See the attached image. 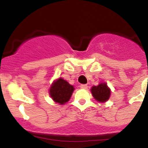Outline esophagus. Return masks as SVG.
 <instances>
[{
    "label": "esophagus",
    "instance_id": "obj_1",
    "mask_svg": "<svg viewBox=\"0 0 148 148\" xmlns=\"http://www.w3.org/2000/svg\"><path fill=\"white\" fill-rule=\"evenodd\" d=\"M80 88H81L86 89L88 88V85H86V84H82V85H80Z\"/></svg>",
    "mask_w": 148,
    "mask_h": 148
}]
</instances>
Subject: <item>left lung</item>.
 <instances>
[{
    "label": "left lung",
    "mask_w": 148,
    "mask_h": 148,
    "mask_svg": "<svg viewBox=\"0 0 148 148\" xmlns=\"http://www.w3.org/2000/svg\"><path fill=\"white\" fill-rule=\"evenodd\" d=\"M94 99L98 102H105L108 100L110 95V90L105 82L99 83L97 86H93L90 89Z\"/></svg>",
    "instance_id": "1"
}]
</instances>
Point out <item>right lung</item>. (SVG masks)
<instances>
[{
    "label": "right lung",
    "mask_w": 148,
    "mask_h": 148,
    "mask_svg": "<svg viewBox=\"0 0 148 148\" xmlns=\"http://www.w3.org/2000/svg\"><path fill=\"white\" fill-rule=\"evenodd\" d=\"M74 90V86L60 77L52 83L49 89V94L54 102L63 105L70 99Z\"/></svg>",
    "instance_id": "obj_1"
}]
</instances>
